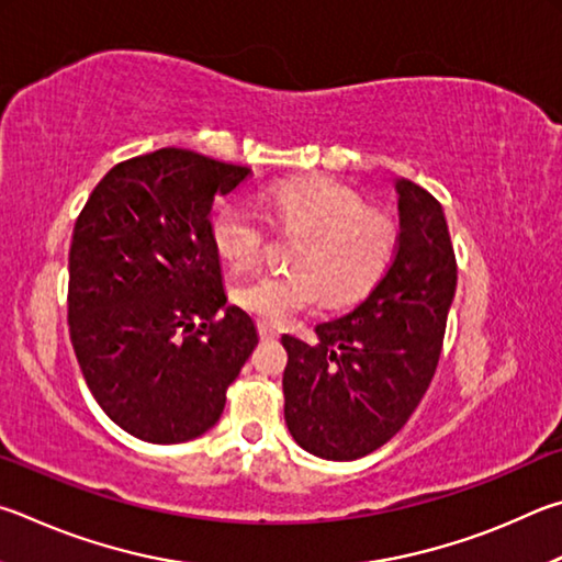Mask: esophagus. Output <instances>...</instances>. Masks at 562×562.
I'll return each instance as SVG.
<instances>
[{"label":"esophagus","instance_id":"1","mask_svg":"<svg viewBox=\"0 0 562 562\" xmlns=\"http://www.w3.org/2000/svg\"><path fill=\"white\" fill-rule=\"evenodd\" d=\"M259 336H261V340H273V338H279V328L271 326V323H266V321H259Z\"/></svg>","mask_w":562,"mask_h":562}]
</instances>
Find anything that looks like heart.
<instances>
[{
  "label": "heart",
  "mask_w": 562,
  "mask_h": 562,
  "mask_svg": "<svg viewBox=\"0 0 562 562\" xmlns=\"http://www.w3.org/2000/svg\"><path fill=\"white\" fill-rule=\"evenodd\" d=\"M256 202L269 224L301 232L291 246L293 269L251 276L234 289V301L263 321H289L313 306L321 291L336 303L360 296L380 279L395 251V220L362 204L338 182L318 177L281 180L263 187ZM212 244L232 269L241 271L261 261L266 229L251 206L229 202L212 216Z\"/></svg>",
  "instance_id": "1"
}]
</instances>
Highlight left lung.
Listing matches in <instances>:
<instances>
[{
  "instance_id": "obj_1",
  "label": "left lung",
  "mask_w": 562,
  "mask_h": 562,
  "mask_svg": "<svg viewBox=\"0 0 562 562\" xmlns=\"http://www.w3.org/2000/svg\"><path fill=\"white\" fill-rule=\"evenodd\" d=\"M400 236L387 271L318 342L283 336V417L308 454L352 461L407 425L435 378L457 293V259L437 196L395 180Z\"/></svg>"
}]
</instances>
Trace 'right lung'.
I'll list each match as a JSON object with an SVG mask.
<instances>
[{"instance_id":"1","label":"right lung","mask_w":562,"mask_h":562,"mask_svg":"<svg viewBox=\"0 0 562 562\" xmlns=\"http://www.w3.org/2000/svg\"><path fill=\"white\" fill-rule=\"evenodd\" d=\"M249 175L162 147L117 162L76 220L68 251L76 360L105 415L150 445L212 429L259 342L249 313L226 303L210 220L214 196Z\"/></svg>"}]
</instances>
